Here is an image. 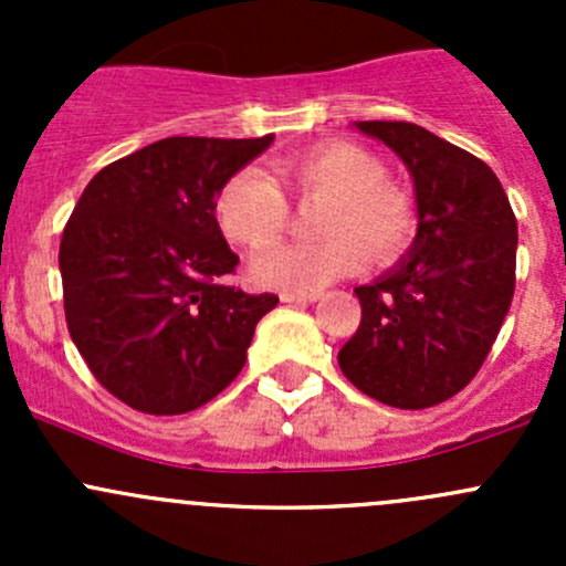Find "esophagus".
Wrapping results in <instances>:
<instances>
[{"label":"esophagus","instance_id":"1","mask_svg":"<svg viewBox=\"0 0 566 566\" xmlns=\"http://www.w3.org/2000/svg\"><path fill=\"white\" fill-rule=\"evenodd\" d=\"M279 298H282L284 304H315L319 293H282Z\"/></svg>","mask_w":566,"mask_h":566}]
</instances>
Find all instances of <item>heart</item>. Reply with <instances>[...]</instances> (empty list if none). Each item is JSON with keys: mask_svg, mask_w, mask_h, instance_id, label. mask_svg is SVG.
Wrapping results in <instances>:
<instances>
[{"mask_svg": "<svg viewBox=\"0 0 566 566\" xmlns=\"http://www.w3.org/2000/svg\"><path fill=\"white\" fill-rule=\"evenodd\" d=\"M279 180L295 199H325L315 243H279L254 256L251 273L262 287L317 293L353 276L373 260L389 262L410 247L419 210L402 186L386 177L378 156L353 142H325L279 164ZM216 224L235 247L262 249L290 221L279 182L256 167L235 172L216 197Z\"/></svg>", "mask_w": 566, "mask_h": 566, "instance_id": "1", "label": "heart"}]
</instances>
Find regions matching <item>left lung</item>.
I'll list each match as a JSON object with an SVG mask.
<instances>
[{"instance_id":"obj_1","label":"left lung","mask_w":566,"mask_h":566,"mask_svg":"<svg viewBox=\"0 0 566 566\" xmlns=\"http://www.w3.org/2000/svg\"><path fill=\"white\" fill-rule=\"evenodd\" d=\"M413 175L419 232L408 256L356 287L361 323L339 350L345 378L378 402L432 408L465 389L515 295L517 221L484 161L413 123L367 119Z\"/></svg>"}]
</instances>
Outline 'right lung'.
<instances>
[{"instance_id":"1","label":"right lung","mask_w":566,"mask_h":566,"mask_svg":"<svg viewBox=\"0 0 566 566\" xmlns=\"http://www.w3.org/2000/svg\"><path fill=\"white\" fill-rule=\"evenodd\" d=\"M273 142L169 136L108 164L84 188L60 243L73 345L119 402L153 416L197 410L247 364L273 293L221 279L238 254L216 197Z\"/></svg>"}]
</instances>
